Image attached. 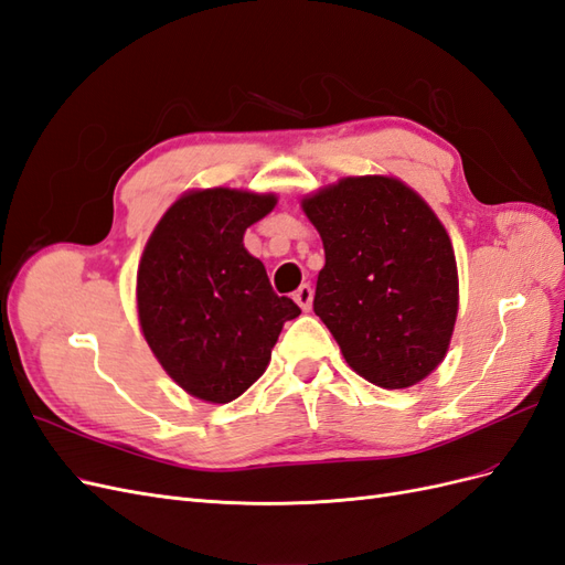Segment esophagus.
<instances>
[{"instance_id":"esophagus-1","label":"esophagus","mask_w":565,"mask_h":565,"mask_svg":"<svg viewBox=\"0 0 565 565\" xmlns=\"http://www.w3.org/2000/svg\"><path fill=\"white\" fill-rule=\"evenodd\" d=\"M295 301L301 306V311H309L311 303H313V289H311V285H301L297 292H295Z\"/></svg>"}]
</instances>
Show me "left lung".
<instances>
[{
	"label": "left lung",
	"mask_w": 565,
	"mask_h": 565,
	"mask_svg": "<svg viewBox=\"0 0 565 565\" xmlns=\"http://www.w3.org/2000/svg\"><path fill=\"white\" fill-rule=\"evenodd\" d=\"M324 266L313 311L347 363L382 388H407L446 358L459 285L452 243L413 188L349 177L303 198Z\"/></svg>",
	"instance_id": "1"
}]
</instances>
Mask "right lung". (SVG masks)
Returning a JSON list of instances; mask_svg holds the SVG:
<instances>
[{
    "label": "right lung",
    "instance_id": "add662e5",
    "mask_svg": "<svg viewBox=\"0 0 565 565\" xmlns=\"http://www.w3.org/2000/svg\"><path fill=\"white\" fill-rule=\"evenodd\" d=\"M276 195L207 188L179 198L143 249L136 301L150 351L183 391L231 403L262 377L287 320L301 313L278 297L245 231Z\"/></svg>",
    "mask_w": 565,
    "mask_h": 565
}]
</instances>
